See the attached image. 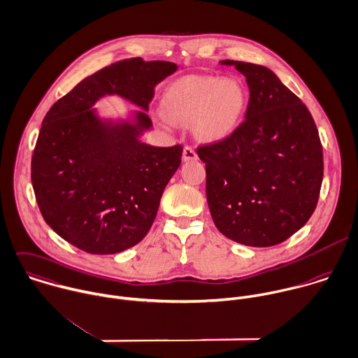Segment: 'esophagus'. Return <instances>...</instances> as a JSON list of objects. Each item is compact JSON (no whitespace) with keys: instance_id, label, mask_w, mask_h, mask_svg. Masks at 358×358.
<instances>
[{"instance_id":"1","label":"esophagus","mask_w":358,"mask_h":358,"mask_svg":"<svg viewBox=\"0 0 358 358\" xmlns=\"http://www.w3.org/2000/svg\"><path fill=\"white\" fill-rule=\"evenodd\" d=\"M197 159V152L192 145H185L183 148V161H194Z\"/></svg>"}]
</instances>
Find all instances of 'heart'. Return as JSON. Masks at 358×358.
I'll return each instance as SVG.
<instances>
[{
	"mask_svg": "<svg viewBox=\"0 0 358 358\" xmlns=\"http://www.w3.org/2000/svg\"><path fill=\"white\" fill-rule=\"evenodd\" d=\"M161 106L158 122L164 127L193 124L199 138L218 141L238 126L245 107V92L236 79L189 75L168 87Z\"/></svg>",
	"mask_w": 358,
	"mask_h": 358,
	"instance_id": "1",
	"label": "heart"
}]
</instances>
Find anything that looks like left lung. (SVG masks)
Segmentation results:
<instances>
[{"mask_svg": "<svg viewBox=\"0 0 358 358\" xmlns=\"http://www.w3.org/2000/svg\"><path fill=\"white\" fill-rule=\"evenodd\" d=\"M244 75L245 115L228 137L200 145L218 231L252 247L285 241L313 215L324 178L318 129L308 108L268 68L225 59Z\"/></svg>", "mask_w": 358, "mask_h": 358, "instance_id": "obj_1", "label": "left lung"}]
</instances>
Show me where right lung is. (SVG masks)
I'll return each mask as SVG.
<instances>
[{"mask_svg": "<svg viewBox=\"0 0 358 358\" xmlns=\"http://www.w3.org/2000/svg\"><path fill=\"white\" fill-rule=\"evenodd\" d=\"M178 66L166 61L122 59L78 83L47 113L31 155V185L52 231L90 254H115L148 234L159 200L180 165L183 147H154L138 140L151 127L113 124L92 107L106 94L148 110L154 87Z\"/></svg>", "mask_w": 358, "mask_h": 358, "instance_id": "add662e5", "label": "right lung"}]
</instances>
